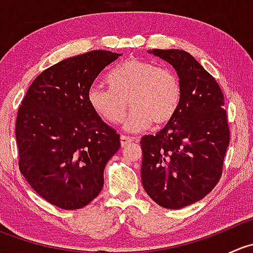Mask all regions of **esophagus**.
I'll return each instance as SVG.
<instances>
[{
  "label": "esophagus",
  "instance_id": "esophagus-1",
  "mask_svg": "<svg viewBox=\"0 0 253 253\" xmlns=\"http://www.w3.org/2000/svg\"><path fill=\"white\" fill-rule=\"evenodd\" d=\"M121 145L122 147H126V145H128L129 143L132 142V138L131 137H128V136H121Z\"/></svg>",
  "mask_w": 253,
  "mask_h": 253
}]
</instances>
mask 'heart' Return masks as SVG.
Returning a JSON list of instances; mask_svg holds the SVG:
<instances>
[{
	"label": "heart",
	"instance_id": "obj_1",
	"mask_svg": "<svg viewBox=\"0 0 253 253\" xmlns=\"http://www.w3.org/2000/svg\"><path fill=\"white\" fill-rule=\"evenodd\" d=\"M110 88L94 84L88 90L93 110L105 121L117 124L127 105L132 106L125 119V129L138 132L152 122L163 125L172 119L181 101V83L169 67H157L153 62L128 58L109 75Z\"/></svg>",
	"mask_w": 253,
	"mask_h": 253
}]
</instances>
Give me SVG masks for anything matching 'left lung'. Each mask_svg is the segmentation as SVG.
<instances>
[{"label": "left lung", "instance_id": "8db88e82", "mask_svg": "<svg viewBox=\"0 0 253 253\" xmlns=\"http://www.w3.org/2000/svg\"><path fill=\"white\" fill-rule=\"evenodd\" d=\"M169 62L181 83L177 111L141 139L142 183L160 207L180 209L206 197L220 180L230 129L216 81L183 50L149 51Z\"/></svg>", "mask_w": 253, "mask_h": 253}]
</instances>
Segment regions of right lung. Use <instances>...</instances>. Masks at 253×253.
Here are the masks:
<instances>
[{"label":"right lung","mask_w":253,"mask_h":253,"mask_svg":"<svg viewBox=\"0 0 253 253\" xmlns=\"http://www.w3.org/2000/svg\"><path fill=\"white\" fill-rule=\"evenodd\" d=\"M120 53L94 50L42 71L17 112L19 170L33 190L58 208L79 209L104 186V169L120 134L88 101V90Z\"/></svg>","instance_id":"1"}]
</instances>
